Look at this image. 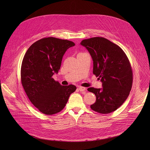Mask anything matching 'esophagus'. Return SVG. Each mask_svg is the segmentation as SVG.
<instances>
[{"label": "esophagus", "instance_id": "esophagus-1", "mask_svg": "<svg viewBox=\"0 0 150 150\" xmlns=\"http://www.w3.org/2000/svg\"><path fill=\"white\" fill-rule=\"evenodd\" d=\"M79 90H80V91H81V92H84V91H86V88H84V87H83V86H79Z\"/></svg>", "mask_w": 150, "mask_h": 150}]
</instances>
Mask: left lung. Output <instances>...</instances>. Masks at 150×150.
<instances>
[{
  "mask_svg": "<svg viewBox=\"0 0 150 150\" xmlns=\"http://www.w3.org/2000/svg\"><path fill=\"white\" fill-rule=\"evenodd\" d=\"M80 44L91 54L93 74L103 86L88 89L96 96L91 108L103 114L115 111L128 98L132 85V71L127 54L119 45L103 37L84 39Z\"/></svg>",
  "mask_w": 150,
  "mask_h": 150,
  "instance_id": "8db88e82",
  "label": "left lung"
}]
</instances>
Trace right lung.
I'll list each match as a JSON object with an SVG mask.
<instances>
[{
	"label": "right lung",
	"instance_id": "right-lung-1",
	"mask_svg": "<svg viewBox=\"0 0 150 150\" xmlns=\"http://www.w3.org/2000/svg\"><path fill=\"white\" fill-rule=\"evenodd\" d=\"M74 45L66 39L44 38L31 45L23 58L22 85L31 103L44 114L62 111L70 94L76 89L74 85L62 86L53 78L60 69L63 55Z\"/></svg>",
	"mask_w": 150,
	"mask_h": 150
}]
</instances>
